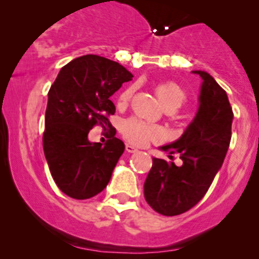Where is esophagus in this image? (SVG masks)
Wrapping results in <instances>:
<instances>
[{
    "mask_svg": "<svg viewBox=\"0 0 259 259\" xmlns=\"http://www.w3.org/2000/svg\"><path fill=\"white\" fill-rule=\"evenodd\" d=\"M125 150H126L129 153H135V152H138V148H136L135 146H133V145H130V144H126V145H125Z\"/></svg>",
    "mask_w": 259,
    "mask_h": 259,
    "instance_id": "esophagus-1",
    "label": "esophagus"
}]
</instances>
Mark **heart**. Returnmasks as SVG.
Listing matches in <instances>:
<instances>
[{
    "label": "heart",
    "mask_w": 259,
    "mask_h": 259,
    "mask_svg": "<svg viewBox=\"0 0 259 259\" xmlns=\"http://www.w3.org/2000/svg\"><path fill=\"white\" fill-rule=\"evenodd\" d=\"M133 92V86H129L125 90L121 91L118 97L119 105H126L132 99ZM156 94L164 107H177L178 108L185 101V92L178 82L171 81V80H162V81L157 82ZM121 133L130 142L140 145V146L153 141V140H158L163 135L159 127L150 125L138 118H129L124 121L123 126H121Z\"/></svg>",
    "instance_id": "obj_1"
}]
</instances>
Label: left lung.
Instances as JSON below:
<instances>
[{
    "label": "left lung",
    "mask_w": 259,
    "mask_h": 259,
    "mask_svg": "<svg viewBox=\"0 0 259 259\" xmlns=\"http://www.w3.org/2000/svg\"><path fill=\"white\" fill-rule=\"evenodd\" d=\"M194 73L203 80L196 117L179 140L160 147L179 153L183 164L153 158L144 185L147 203L167 217L185 213L203 198L230 145L234 113L227 92L208 73Z\"/></svg>",
    "instance_id": "1"
}]
</instances>
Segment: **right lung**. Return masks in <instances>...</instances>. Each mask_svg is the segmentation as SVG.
<instances>
[{
    "mask_svg": "<svg viewBox=\"0 0 259 259\" xmlns=\"http://www.w3.org/2000/svg\"><path fill=\"white\" fill-rule=\"evenodd\" d=\"M132 78L133 74L117 62L86 55L65 64L50 89L44 152L53 180L69 197H94L111 180L125 146L115 138L108 120L115 112L109 99ZM99 123L112 135L105 147L87 139Z\"/></svg>",
    "mask_w": 259,
    "mask_h": 259,
    "instance_id": "obj_1",
    "label": "right lung"
}]
</instances>
